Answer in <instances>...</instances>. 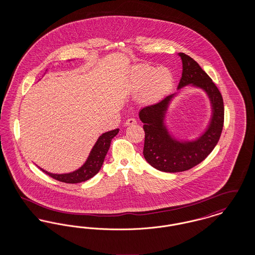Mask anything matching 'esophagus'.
I'll return each mask as SVG.
<instances>
[{
    "mask_svg": "<svg viewBox=\"0 0 255 255\" xmlns=\"http://www.w3.org/2000/svg\"><path fill=\"white\" fill-rule=\"evenodd\" d=\"M136 123V121L133 119V118H131V119H129V120H127L126 122H125V126H130V125H133V124H135Z\"/></svg>",
    "mask_w": 255,
    "mask_h": 255,
    "instance_id": "esophagus-1",
    "label": "esophagus"
}]
</instances>
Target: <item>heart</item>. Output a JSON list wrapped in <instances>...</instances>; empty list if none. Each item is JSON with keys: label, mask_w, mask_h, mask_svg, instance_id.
Wrapping results in <instances>:
<instances>
[{"label": "heart", "mask_w": 255, "mask_h": 255, "mask_svg": "<svg viewBox=\"0 0 255 255\" xmlns=\"http://www.w3.org/2000/svg\"><path fill=\"white\" fill-rule=\"evenodd\" d=\"M174 85V74L166 67L155 68L147 65L135 66L130 74V88L141 93L140 101L146 105L158 103L168 95Z\"/></svg>", "instance_id": "heart-1"}]
</instances>
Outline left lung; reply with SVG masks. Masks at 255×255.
Here are the masks:
<instances>
[{"mask_svg": "<svg viewBox=\"0 0 255 255\" xmlns=\"http://www.w3.org/2000/svg\"><path fill=\"white\" fill-rule=\"evenodd\" d=\"M182 74L178 92L164 97L157 104L140 110L145 140L143 156L154 168L168 173L190 169L202 162L218 143L224 125V102L218 88L190 56L180 53ZM186 86L204 90L211 103L212 115L206 129L190 140L176 138L166 123L169 104Z\"/></svg>", "mask_w": 255, "mask_h": 255, "instance_id": "8db88e82", "label": "left lung"}]
</instances>
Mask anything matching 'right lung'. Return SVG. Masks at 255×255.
<instances>
[{
	"instance_id": "right-lung-1",
	"label": "right lung",
	"mask_w": 255,
	"mask_h": 255,
	"mask_svg": "<svg viewBox=\"0 0 255 255\" xmlns=\"http://www.w3.org/2000/svg\"><path fill=\"white\" fill-rule=\"evenodd\" d=\"M120 129L112 130L109 132L103 133L97 138L95 145L93 146L88 158L85 162L76 170L69 173H50L46 170L39 167L47 175L51 178L59 181V182H66V183H78V182H86L96 176L102 167L106 154L109 150L112 139L119 133Z\"/></svg>"
}]
</instances>
